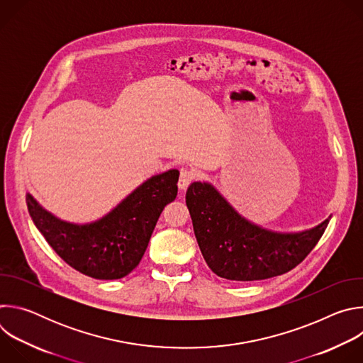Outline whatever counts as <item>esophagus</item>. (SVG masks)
<instances>
[{"instance_id": "1", "label": "esophagus", "mask_w": 363, "mask_h": 363, "mask_svg": "<svg viewBox=\"0 0 363 363\" xmlns=\"http://www.w3.org/2000/svg\"><path fill=\"white\" fill-rule=\"evenodd\" d=\"M196 178V174L192 169L188 168H182L181 174H179V181H178V186L181 191H185L188 188V185Z\"/></svg>"}]
</instances>
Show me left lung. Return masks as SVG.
Segmentation results:
<instances>
[{"instance_id": "1", "label": "left lung", "mask_w": 363, "mask_h": 363, "mask_svg": "<svg viewBox=\"0 0 363 363\" xmlns=\"http://www.w3.org/2000/svg\"><path fill=\"white\" fill-rule=\"evenodd\" d=\"M185 199L206 264L217 276L234 281L290 272L315 248L332 218L308 230L280 233L242 217L210 182H192Z\"/></svg>"}]
</instances>
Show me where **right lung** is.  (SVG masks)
<instances>
[{
    "label": "right lung",
    "mask_w": 363,
    "mask_h": 363,
    "mask_svg": "<svg viewBox=\"0 0 363 363\" xmlns=\"http://www.w3.org/2000/svg\"><path fill=\"white\" fill-rule=\"evenodd\" d=\"M178 178V169L153 175L106 216L84 224L57 218L30 192L26 201L38 231L70 267L97 280H115L142 260L165 205L177 198Z\"/></svg>",
    "instance_id": "right-lung-1"
}]
</instances>
